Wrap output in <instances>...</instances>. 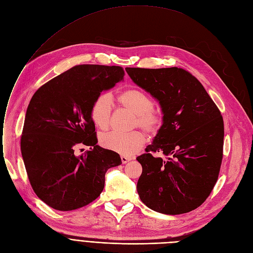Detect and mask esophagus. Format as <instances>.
Returning <instances> with one entry per match:
<instances>
[{
    "mask_svg": "<svg viewBox=\"0 0 253 253\" xmlns=\"http://www.w3.org/2000/svg\"><path fill=\"white\" fill-rule=\"evenodd\" d=\"M121 159H122V162H123L124 164H126V163H127V162H129V161L131 160V158L126 157V156H121Z\"/></svg>",
    "mask_w": 253,
    "mask_h": 253,
    "instance_id": "34e87169",
    "label": "esophagus"
}]
</instances>
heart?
<instances>
[{
  "label": "heart",
  "instance_id": "obj_1",
  "mask_svg": "<svg viewBox=\"0 0 253 253\" xmlns=\"http://www.w3.org/2000/svg\"><path fill=\"white\" fill-rule=\"evenodd\" d=\"M121 106L135 114L134 125L142 127L149 133H156L161 126V115L154 111V100L146 92L140 89H128L121 93L118 97ZM112 112V99L109 94H99L94 99L91 106V119L94 125L100 128L108 127ZM146 143L145 135L140 131L128 133L109 132L103 134L100 144L105 149L111 150L123 156H131Z\"/></svg>",
  "mask_w": 253,
  "mask_h": 253
}]
</instances>
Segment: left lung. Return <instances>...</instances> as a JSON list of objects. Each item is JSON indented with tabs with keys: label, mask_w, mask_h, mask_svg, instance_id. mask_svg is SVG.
<instances>
[{
	"label": "left lung",
	"mask_w": 253,
	"mask_h": 253,
	"mask_svg": "<svg viewBox=\"0 0 253 253\" xmlns=\"http://www.w3.org/2000/svg\"><path fill=\"white\" fill-rule=\"evenodd\" d=\"M126 71L157 99L163 113L153 143L137 157L143 168L137 184L141 201L166 215L197 209L215 186L222 163L224 122L219 108L197 78L183 69Z\"/></svg>",
	"instance_id": "obj_1"
}]
</instances>
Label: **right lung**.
Masks as SVG:
<instances>
[{"label":"right lung","mask_w":253,"mask_h":253,"mask_svg":"<svg viewBox=\"0 0 253 253\" xmlns=\"http://www.w3.org/2000/svg\"><path fill=\"white\" fill-rule=\"evenodd\" d=\"M122 67L79 65L38 89L27 107L21 153L36 196L59 211L85 207L100 196L105 173L120 155L97 144L91 106L124 79ZM90 150L79 157L75 149Z\"/></svg>","instance_id":"right-lung-1"}]
</instances>
